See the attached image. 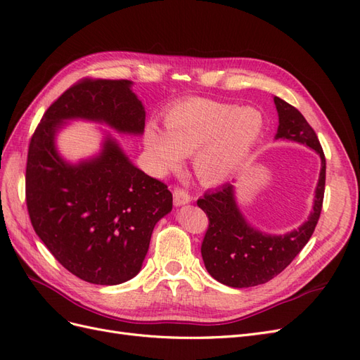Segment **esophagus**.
<instances>
[{
  "label": "esophagus",
  "instance_id": "obj_1",
  "mask_svg": "<svg viewBox=\"0 0 360 360\" xmlns=\"http://www.w3.org/2000/svg\"><path fill=\"white\" fill-rule=\"evenodd\" d=\"M189 202H191V197H189L186 191L179 189V188L174 189V205L180 207V205L189 204Z\"/></svg>",
  "mask_w": 360,
  "mask_h": 360
}]
</instances>
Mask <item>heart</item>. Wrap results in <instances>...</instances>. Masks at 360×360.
Instances as JSON below:
<instances>
[{"label": "heart", "instance_id": "obj_1", "mask_svg": "<svg viewBox=\"0 0 360 360\" xmlns=\"http://www.w3.org/2000/svg\"><path fill=\"white\" fill-rule=\"evenodd\" d=\"M167 130L151 123L144 146L160 176L177 171L183 156L193 155L195 176L204 184L231 180L245 165L264 132V117L255 108L210 99H189L172 106Z\"/></svg>", "mask_w": 360, "mask_h": 360}]
</instances>
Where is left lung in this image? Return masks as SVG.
Returning a JSON list of instances; mask_svg holds the SVG:
<instances>
[{"label": "left lung", "instance_id": "8db88e82", "mask_svg": "<svg viewBox=\"0 0 360 360\" xmlns=\"http://www.w3.org/2000/svg\"><path fill=\"white\" fill-rule=\"evenodd\" d=\"M279 124L275 139L290 141L314 150L321 168L308 219L285 234H269L250 224L236 198L234 183H226L198 200V207L209 216L201 245L204 266L217 282L233 288L266 284L279 275L308 243L321 213L326 159L314 129L296 108L274 97Z\"/></svg>", "mask_w": 360, "mask_h": 360}]
</instances>
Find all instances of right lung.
<instances>
[{"instance_id":"right-lung-1","label":"right lung","mask_w":360,"mask_h":360,"mask_svg":"<svg viewBox=\"0 0 360 360\" xmlns=\"http://www.w3.org/2000/svg\"><path fill=\"white\" fill-rule=\"evenodd\" d=\"M132 81L85 79L43 115L27 160V207L40 240L70 274L117 285L139 274L156 224L172 210L167 184L135 167L118 141L101 129L96 155L70 162L57 135L75 120L120 135L144 134L146 110Z\"/></svg>"}]
</instances>
